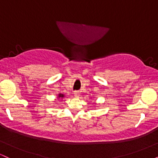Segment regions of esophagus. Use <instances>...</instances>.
<instances>
[{
  "instance_id": "obj_1",
  "label": "esophagus",
  "mask_w": 158,
  "mask_h": 158,
  "mask_svg": "<svg viewBox=\"0 0 158 158\" xmlns=\"http://www.w3.org/2000/svg\"><path fill=\"white\" fill-rule=\"evenodd\" d=\"M73 94H74V96H75L76 97H79V95H80V93H79L78 90H75V91L73 92Z\"/></svg>"
}]
</instances>
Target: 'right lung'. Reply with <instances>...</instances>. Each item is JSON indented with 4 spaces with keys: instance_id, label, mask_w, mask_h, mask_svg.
Wrapping results in <instances>:
<instances>
[{
    "instance_id": "obj_1",
    "label": "right lung",
    "mask_w": 158,
    "mask_h": 158,
    "mask_svg": "<svg viewBox=\"0 0 158 158\" xmlns=\"http://www.w3.org/2000/svg\"><path fill=\"white\" fill-rule=\"evenodd\" d=\"M64 97V95L62 94H59V95H58V98H59H59H61V99H62Z\"/></svg>"
}]
</instances>
